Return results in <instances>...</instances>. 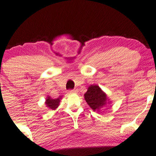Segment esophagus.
Segmentation results:
<instances>
[{
  "label": "esophagus",
  "mask_w": 156,
  "mask_h": 156,
  "mask_svg": "<svg viewBox=\"0 0 156 156\" xmlns=\"http://www.w3.org/2000/svg\"><path fill=\"white\" fill-rule=\"evenodd\" d=\"M77 89H73V90H70L69 91V93H77Z\"/></svg>",
  "instance_id": "obj_1"
}]
</instances>
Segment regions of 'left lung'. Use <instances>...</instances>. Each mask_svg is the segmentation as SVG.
<instances>
[{"mask_svg": "<svg viewBox=\"0 0 156 156\" xmlns=\"http://www.w3.org/2000/svg\"><path fill=\"white\" fill-rule=\"evenodd\" d=\"M84 99L93 111L100 112L107 104L111 103L106 93L98 85H90L84 94Z\"/></svg>", "mask_w": 156, "mask_h": 156, "instance_id": "left-lung-1", "label": "left lung"}]
</instances>
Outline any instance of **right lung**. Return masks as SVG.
<instances>
[{"instance_id":"right-lung-1","label":"right lung","mask_w":156,"mask_h":156,"mask_svg":"<svg viewBox=\"0 0 156 156\" xmlns=\"http://www.w3.org/2000/svg\"><path fill=\"white\" fill-rule=\"evenodd\" d=\"M62 99V96H60L59 98H55V99H53V98H51L50 96H48L47 98H46L44 103H45L46 106H47L48 108H51L52 110H55V109H56L58 107V105L60 104L61 100Z\"/></svg>"}]
</instances>
